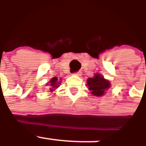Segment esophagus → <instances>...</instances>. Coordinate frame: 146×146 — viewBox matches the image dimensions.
Returning a JSON list of instances; mask_svg holds the SVG:
<instances>
[{
	"label": "esophagus",
	"instance_id": "obj_1",
	"mask_svg": "<svg viewBox=\"0 0 146 146\" xmlns=\"http://www.w3.org/2000/svg\"><path fill=\"white\" fill-rule=\"evenodd\" d=\"M74 75H76V76H80L81 75V71H77V72H75L74 73Z\"/></svg>",
	"mask_w": 146,
	"mask_h": 146
}]
</instances>
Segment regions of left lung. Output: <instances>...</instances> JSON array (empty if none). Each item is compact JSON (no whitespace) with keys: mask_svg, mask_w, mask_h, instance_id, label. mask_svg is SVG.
<instances>
[{"mask_svg":"<svg viewBox=\"0 0 146 146\" xmlns=\"http://www.w3.org/2000/svg\"><path fill=\"white\" fill-rule=\"evenodd\" d=\"M87 86H89V91H91L92 94L98 97L103 95L111 85L108 80L97 73L93 78H88Z\"/></svg>","mask_w":146,"mask_h":146,"instance_id":"8db88e82","label":"left lung"}]
</instances>
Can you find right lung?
<instances>
[{
	"label": "right lung",
	"instance_id": "right-lung-1",
	"mask_svg": "<svg viewBox=\"0 0 146 146\" xmlns=\"http://www.w3.org/2000/svg\"><path fill=\"white\" fill-rule=\"evenodd\" d=\"M59 84H60V81H58V78L57 77H54L51 79L50 81V85L52 87L50 88L51 92H52L53 90H54L56 88H57L59 86Z\"/></svg>",
	"mask_w": 146,
	"mask_h": 146
}]
</instances>
